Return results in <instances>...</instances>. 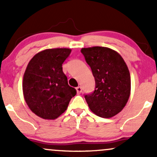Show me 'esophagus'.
Here are the masks:
<instances>
[{
	"label": "esophagus",
	"instance_id": "34e87169",
	"mask_svg": "<svg viewBox=\"0 0 157 157\" xmlns=\"http://www.w3.org/2000/svg\"><path fill=\"white\" fill-rule=\"evenodd\" d=\"M76 90H77V92L78 94H80L82 92V87L81 86H77L76 88Z\"/></svg>",
	"mask_w": 157,
	"mask_h": 157
}]
</instances>
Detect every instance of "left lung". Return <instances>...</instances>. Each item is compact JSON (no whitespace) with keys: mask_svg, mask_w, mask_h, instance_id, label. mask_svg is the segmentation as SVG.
Here are the masks:
<instances>
[{"mask_svg":"<svg viewBox=\"0 0 157 157\" xmlns=\"http://www.w3.org/2000/svg\"><path fill=\"white\" fill-rule=\"evenodd\" d=\"M81 53L95 80L92 93L84 95L90 109L97 116L112 117L125 107L131 91V77L122 57L111 48H83Z\"/></svg>","mask_w":157,"mask_h":157,"instance_id":"8db88e82","label":"left lung"}]
</instances>
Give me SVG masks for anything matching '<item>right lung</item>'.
I'll use <instances>...</instances> for the list:
<instances>
[{
  "mask_svg": "<svg viewBox=\"0 0 157 157\" xmlns=\"http://www.w3.org/2000/svg\"><path fill=\"white\" fill-rule=\"evenodd\" d=\"M70 48H51L32 57L23 75V91L29 109L46 120H55L66 111L77 91L68 84L62 65Z\"/></svg>",
  "mask_w": 157,
  "mask_h": 157,
  "instance_id": "add662e5",
  "label": "right lung"
}]
</instances>
